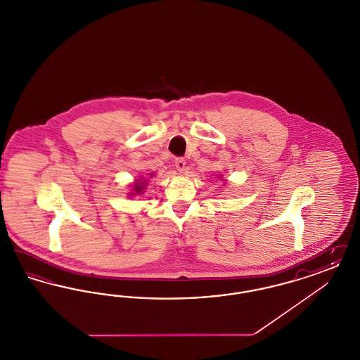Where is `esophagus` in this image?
<instances>
[{"mask_svg": "<svg viewBox=\"0 0 360 360\" xmlns=\"http://www.w3.org/2000/svg\"><path fill=\"white\" fill-rule=\"evenodd\" d=\"M175 167H176V170L179 172H185V167H186V162H185V159H182V158H176V159H175Z\"/></svg>", "mask_w": 360, "mask_h": 360, "instance_id": "obj_1", "label": "esophagus"}]
</instances>
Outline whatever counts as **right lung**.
<instances>
[{"mask_svg": "<svg viewBox=\"0 0 360 360\" xmlns=\"http://www.w3.org/2000/svg\"><path fill=\"white\" fill-rule=\"evenodd\" d=\"M146 181H136L135 184H134V193H131V194H140L144 188H146Z\"/></svg>", "mask_w": 360, "mask_h": 360, "instance_id": "right-lung-1", "label": "right lung"}]
</instances>
